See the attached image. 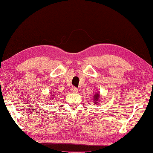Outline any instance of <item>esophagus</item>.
<instances>
[{
  "label": "esophagus",
  "mask_w": 153,
  "mask_h": 153,
  "mask_svg": "<svg viewBox=\"0 0 153 153\" xmlns=\"http://www.w3.org/2000/svg\"><path fill=\"white\" fill-rule=\"evenodd\" d=\"M71 92H73V93H76V92H77V91H78V90H77V88L74 87V86H73V87L71 88Z\"/></svg>",
  "instance_id": "esophagus-1"
}]
</instances>
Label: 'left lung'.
<instances>
[{"mask_svg":"<svg viewBox=\"0 0 153 153\" xmlns=\"http://www.w3.org/2000/svg\"><path fill=\"white\" fill-rule=\"evenodd\" d=\"M98 97H99V94H97V95H95L94 96V100H96V101H97V100H98ZM95 104H97V103H95Z\"/></svg>","mask_w":153,"mask_h":153,"instance_id":"1","label":"left lung"}]
</instances>
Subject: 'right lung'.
Segmentation results:
<instances>
[{"label": "right lung", "instance_id": "obj_1", "mask_svg": "<svg viewBox=\"0 0 153 153\" xmlns=\"http://www.w3.org/2000/svg\"><path fill=\"white\" fill-rule=\"evenodd\" d=\"M53 96H54V95H53Z\"/></svg>", "mask_w": 153, "mask_h": 153}]
</instances>
